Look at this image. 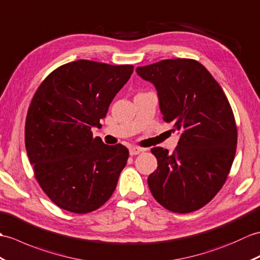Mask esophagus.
<instances>
[{
    "mask_svg": "<svg viewBox=\"0 0 260 260\" xmlns=\"http://www.w3.org/2000/svg\"><path fill=\"white\" fill-rule=\"evenodd\" d=\"M143 150L141 149V148H139V147H131L130 149H129V152H130V155H137V154H139L140 152H142Z\"/></svg>",
    "mask_w": 260,
    "mask_h": 260,
    "instance_id": "obj_1",
    "label": "esophagus"
}]
</instances>
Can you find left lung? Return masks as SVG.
<instances>
[{
    "label": "left lung",
    "instance_id": "1",
    "mask_svg": "<svg viewBox=\"0 0 260 260\" xmlns=\"http://www.w3.org/2000/svg\"><path fill=\"white\" fill-rule=\"evenodd\" d=\"M158 91L166 122L180 131L175 151L155 147L158 168L148 178L154 199L172 212L203 208L226 182L237 148V125L221 86L192 59L137 68Z\"/></svg>",
    "mask_w": 260,
    "mask_h": 260
}]
</instances>
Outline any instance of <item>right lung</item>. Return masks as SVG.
Masks as SVG:
<instances>
[{"mask_svg": "<svg viewBox=\"0 0 260 260\" xmlns=\"http://www.w3.org/2000/svg\"><path fill=\"white\" fill-rule=\"evenodd\" d=\"M134 66L89 60L67 63L40 84L25 120V148L34 176L51 201L88 213L111 197L129 158L124 146H108L91 128L100 124Z\"/></svg>", "mask_w": 260, "mask_h": 260, "instance_id": "obj_1", "label": "right lung"}]
</instances>
